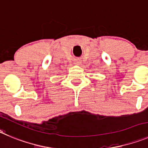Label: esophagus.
Instances as JSON below:
<instances>
[{"instance_id": "obj_1", "label": "esophagus", "mask_w": 148, "mask_h": 148, "mask_svg": "<svg viewBox=\"0 0 148 148\" xmlns=\"http://www.w3.org/2000/svg\"><path fill=\"white\" fill-rule=\"evenodd\" d=\"M75 63L76 64H77V65H79L81 63V60H75Z\"/></svg>"}]
</instances>
